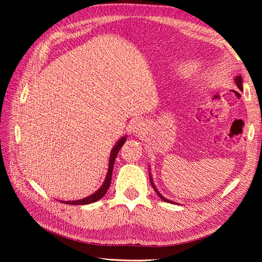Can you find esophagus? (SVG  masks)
Listing matches in <instances>:
<instances>
[{
  "label": "esophagus",
  "mask_w": 262,
  "mask_h": 262,
  "mask_svg": "<svg viewBox=\"0 0 262 262\" xmlns=\"http://www.w3.org/2000/svg\"><path fill=\"white\" fill-rule=\"evenodd\" d=\"M142 129H143V122L135 121L134 125H133V133H135V134H140Z\"/></svg>",
  "instance_id": "34e87169"
}]
</instances>
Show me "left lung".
Returning <instances> with one entry per match:
<instances>
[{
  "instance_id": "8db88e82",
  "label": "left lung",
  "mask_w": 262,
  "mask_h": 262,
  "mask_svg": "<svg viewBox=\"0 0 262 262\" xmlns=\"http://www.w3.org/2000/svg\"><path fill=\"white\" fill-rule=\"evenodd\" d=\"M234 82H235V84H236V86L240 89L241 91H243V82H242V76L241 75H237V76H235V79H234ZM149 180H151V185H152V187L154 188V190L157 191V193H158V196L162 199V200H164V202H166V203H171V204H177V203H174V202H172V200H170V199H166L165 197H163L162 194H161V192L158 190L157 189V186L154 185V182H153V179H152V176H151V172H149Z\"/></svg>"
}]
</instances>
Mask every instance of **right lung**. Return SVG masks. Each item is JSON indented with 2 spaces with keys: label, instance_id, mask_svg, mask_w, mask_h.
<instances>
[{
  "label": "right lung",
  "instance_id": "add662e5",
  "mask_svg": "<svg viewBox=\"0 0 262 262\" xmlns=\"http://www.w3.org/2000/svg\"><path fill=\"white\" fill-rule=\"evenodd\" d=\"M127 137L126 136H122L120 140L115 144V146L113 147L110 152V158H109V164H108V172H107V176H105V179L103 181V183L101 185L98 190L96 192H93L90 196H88L83 199H79V200H62L60 203H65L68 205H88V204H91L97 202V200L101 199L105 192H107L108 188L110 187V182H111V176H113V169H114V163H115V160L117 158V154H118L119 149L124 145V143L126 142Z\"/></svg>",
  "mask_w": 262,
  "mask_h": 262
}]
</instances>
